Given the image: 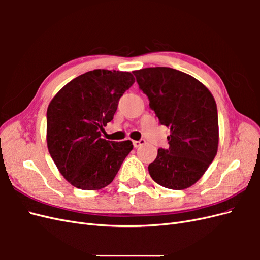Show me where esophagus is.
I'll list each match as a JSON object with an SVG mask.
<instances>
[{
    "mask_svg": "<svg viewBox=\"0 0 260 260\" xmlns=\"http://www.w3.org/2000/svg\"><path fill=\"white\" fill-rule=\"evenodd\" d=\"M144 143H145V140H143V139H141V140H139V141H133V146H135V147L137 148V147L141 146V145L144 144Z\"/></svg>",
    "mask_w": 260,
    "mask_h": 260,
    "instance_id": "34e87169",
    "label": "esophagus"
}]
</instances>
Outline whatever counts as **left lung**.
Segmentation results:
<instances>
[{
    "label": "left lung",
    "instance_id": "1",
    "mask_svg": "<svg viewBox=\"0 0 260 260\" xmlns=\"http://www.w3.org/2000/svg\"><path fill=\"white\" fill-rule=\"evenodd\" d=\"M149 108L159 123L170 129L169 148H159L148 165L149 176L159 185L185 190L205 174L218 151L217 105L201 81L169 67L133 72Z\"/></svg>",
    "mask_w": 260,
    "mask_h": 260
}]
</instances>
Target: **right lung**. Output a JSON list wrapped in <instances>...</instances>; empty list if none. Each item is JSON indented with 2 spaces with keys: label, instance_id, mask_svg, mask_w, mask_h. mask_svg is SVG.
Returning a JSON list of instances; mask_svg holds the SVG:
<instances>
[{
  "label": "right lung",
  "instance_id": "add662e5",
  "mask_svg": "<svg viewBox=\"0 0 260 260\" xmlns=\"http://www.w3.org/2000/svg\"><path fill=\"white\" fill-rule=\"evenodd\" d=\"M135 83L129 72L94 69L56 93L46 113V143L55 165L75 187L95 191L113 182L132 151L130 140L101 138L122 94Z\"/></svg>",
  "mask_w": 260,
  "mask_h": 260
}]
</instances>
